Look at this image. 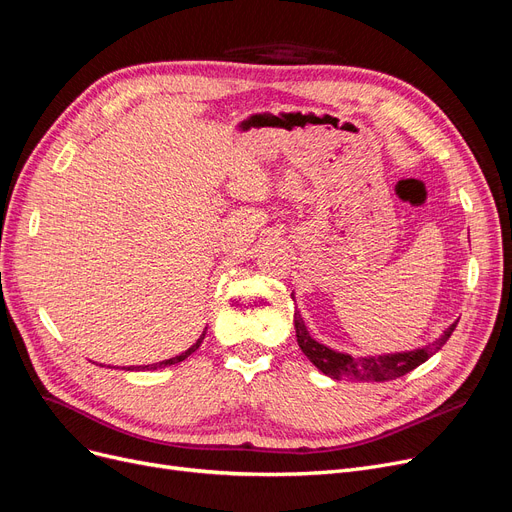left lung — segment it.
<instances>
[{
    "label": "left lung",
    "mask_w": 512,
    "mask_h": 512,
    "mask_svg": "<svg viewBox=\"0 0 512 512\" xmlns=\"http://www.w3.org/2000/svg\"><path fill=\"white\" fill-rule=\"evenodd\" d=\"M456 324L458 322H454L446 332H443L441 339H437L435 343L422 347V349L404 351V353H387V355H370V358H353V355L332 351L326 345L311 339L301 314L295 309L297 343H299L301 351L307 355V360L318 370H322L326 376H332V379H337V381L347 379V381L366 383V381L399 379V376L408 374L422 362H427L433 353H437L443 345H446V341L452 337Z\"/></svg>",
    "instance_id": "obj_1"
}]
</instances>
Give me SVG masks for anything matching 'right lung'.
Here are the masks:
<instances>
[{
  "label": "right lung",
  "mask_w": 512,
  "mask_h": 512,
  "mask_svg": "<svg viewBox=\"0 0 512 512\" xmlns=\"http://www.w3.org/2000/svg\"><path fill=\"white\" fill-rule=\"evenodd\" d=\"M203 339H205V332L201 335V339H198L188 351H184L182 355H175V358H171V360H165V362H159V364H152L150 368H163V366H171V364H177V362H182V360H186L190 353H194L198 347H201V343H203ZM142 368H148V366H142Z\"/></svg>",
  "instance_id": "obj_1"
}]
</instances>
